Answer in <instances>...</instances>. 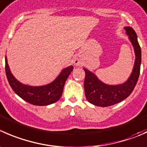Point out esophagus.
Returning <instances> with one entry per match:
<instances>
[{"label":"esophagus","mask_w":147,"mask_h":147,"mask_svg":"<svg viewBox=\"0 0 147 147\" xmlns=\"http://www.w3.org/2000/svg\"><path fill=\"white\" fill-rule=\"evenodd\" d=\"M74 64H75V66H80V65H82V61L80 57H75V59H74Z\"/></svg>","instance_id":"34e87169"}]
</instances>
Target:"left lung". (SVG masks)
<instances>
[{
    "mask_svg": "<svg viewBox=\"0 0 147 147\" xmlns=\"http://www.w3.org/2000/svg\"><path fill=\"white\" fill-rule=\"evenodd\" d=\"M124 29L133 45L136 55L133 71L126 82L118 85H106L100 81L92 72L84 68L85 72L84 80L85 96L90 103L95 105L108 107L121 102L130 95L139 79L142 62L141 47L134 30L130 26H126Z\"/></svg>",
    "mask_w": 147,
    "mask_h": 147,
    "instance_id": "1",
    "label": "left lung"
}]
</instances>
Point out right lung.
<instances>
[{
	"label": "right lung",
	"instance_id": "add662e5",
	"mask_svg": "<svg viewBox=\"0 0 147 147\" xmlns=\"http://www.w3.org/2000/svg\"><path fill=\"white\" fill-rule=\"evenodd\" d=\"M5 74L13 90L26 102L35 105H47L57 102L61 98L63 88L68 76L73 69L70 66L61 72L59 76L50 84L44 86L33 87L18 82L11 74L5 57Z\"/></svg>",
	"mask_w": 147,
	"mask_h": 147
}]
</instances>
